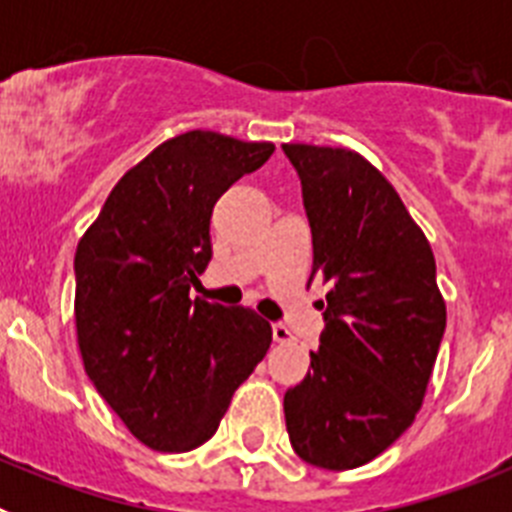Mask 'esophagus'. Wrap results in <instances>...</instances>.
<instances>
[{
	"label": "esophagus",
	"mask_w": 512,
	"mask_h": 512,
	"mask_svg": "<svg viewBox=\"0 0 512 512\" xmlns=\"http://www.w3.org/2000/svg\"><path fill=\"white\" fill-rule=\"evenodd\" d=\"M271 336H274V341L277 343H287V341H292V330L282 323H274L271 325Z\"/></svg>",
	"instance_id": "esophagus-1"
}]
</instances>
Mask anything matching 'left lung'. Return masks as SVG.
Listing matches in <instances>:
<instances>
[{
    "instance_id": "obj_1",
    "label": "left lung",
    "mask_w": 512,
    "mask_h": 512,
    "mask_svg": "<svg viewBox=\"0 0 512 512\" xmlns=\"http://www.w3.org/2000/svg\"><path fill=\"white\" fill-rule=\"evenodd\" d=\"M312 230V277L328 284L320 348L284 395L292 449L356 469L390 449L423 405L446 302L431 243L384 174L348 148L284 143Z\"/></svg>"
}]
</instances>
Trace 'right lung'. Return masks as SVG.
<instances>
[{
    "instance_id": "1",
    "label": "right lung",
    "mask_w": 512,
    "mask_h": 512,
    "mask_svg": "<svg viewBox=\"0 0 512 512\" xmlns=\"http://www.w3.org/2000/svg\"><path fill=\"white\" fill-rule=\"evenodd\" d=\"M271 153L212 130L174 135L125 171L76 246L81 361L148 449L182 454L212 438L269 351L261 315L189 300V287L210 264L215 202Z\"/></svg>"
}]
</instances>
